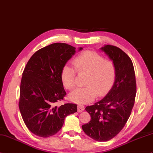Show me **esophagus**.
<instances>
[{"mask_svg": "<svg viewBox=\"0 0 153 153\" xmlns=\"http://www.w3.org/2000/svg\"><path fill=\"white\" fill-rule=\"evenodd\" d=\"M84 109H85V108L83 105L79 104L77 105V111L78 112H82L84 110Z\"/></svg>", "mask_w": 153, "mask_h": 153, "instance_id": "1", "label": "esophagus"}]
</instances>
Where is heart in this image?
Instances as JSON below:
<instances>
[{
	"label": "heart",
	"mask_w": 153,
	"mask_h": 153,
	"mask_svg": "<svg viewBox=\"0 0 153 153\" xmlns=\"http://www.w3.org/2000/svg\"><path fill=\"white\" fill-rule=\"evenodd\" d=\"M76 69L69 65L63 66L60 77L64 86L72 90L76 85V72H88L85 85L87 86L77 88L70 94L72 101L80 104H87L93 101L97 95L107 93L114 84L117 69L114 62L105 59L98 53L91 51H85L78 55L72 60Z\"/></svg>",
	"instance_id": "b5f03b06"
}]
</instances>
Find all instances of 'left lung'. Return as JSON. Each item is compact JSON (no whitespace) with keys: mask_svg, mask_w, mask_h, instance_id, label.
Returning <instances> with one entry per match:
<instances>
[{"mask_svg":"<svg viewBox=\"0 0 153 153\" xmlns=\"http://www.w3.org/2000/svg\"><path fill=\"white\" fill-rule=\"evenodd\" d=\"M100 49L114 62L116 79L102 100L85 108L91 120L82 129L92 139L107 141L121 131L130 117L136 98V82L132 62L125 52L111 45Z\"/></svg>","mask_w":153,"mask_h":153,"instance_id":"1","label":"left lung"}]
</instances>
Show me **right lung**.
I'll return each mask as SVG.
<instances>
[{
  "instance_id": "right-lung-1",
  "label": "right lung",
  "mask_w": 153,
  "mask_h": 153,
  "mask_svg": "<svg viewBox=\"0 0 153 153\" xmlns=\"http://www.w3.org/2000/svg\"><path fill=\"white\" fill-rule=\"evenodd\" d=\"M75 53L76 48L70 45L52 44L34 53L24 69L19 108L28 129L38 136L55 135L61 129L65 117L77 112L75 104L56 105L66 94L61 70Z\"/></svg>"
}]
</instances>
